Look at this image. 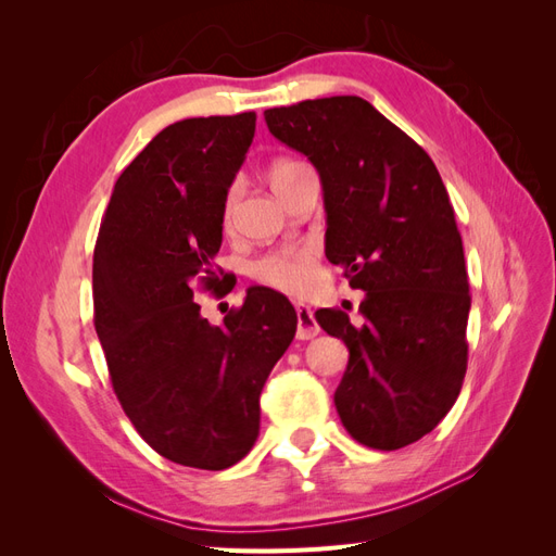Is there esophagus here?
I'll use <instances>...</instances> for the list:
<instances>
[{"label":"esophagus","instance_id":"1","mask_svg":"<svg viewBox=\"0 0 556 556\" xmlns=\"http://www.w3.org/2000/svg\"><path fill=\"white\" fill-rule=\"evenodd\" d=\"M319 333V325L315 323L313 311L306 304H296V339L308 341Z\"/></svg>","mask_w":556,"mask_h":556}]
</instances>
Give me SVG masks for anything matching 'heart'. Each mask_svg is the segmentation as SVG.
I'll use <instances>...</instances> for the list:
<instances>
[{"mask_svg": "<svg viewBox=\"0 0 556 556\" xmlns=\"http://www.w3.org/2000/svg\"><path fill=\"white\" fill-rule=\"evenodd\" d=\"M296 166H301V162H294V160L276 162L271 166V174H268L271 188L282 176L294 172ZM233 206H237V192L229 190V194L225 199V208H223L225 229H229L233 223ZM315 262H317L315 245L294 243V245H285L280 250L268 252V255L255 260L250 266V271L260 282L268 285V288L299 296V294L311 290V285L315 280Z\"/></svg>", "mask_w": 556, "mask_h": 556, "instance_id": "b5f03b06", "label": "heart"}]
</instances>
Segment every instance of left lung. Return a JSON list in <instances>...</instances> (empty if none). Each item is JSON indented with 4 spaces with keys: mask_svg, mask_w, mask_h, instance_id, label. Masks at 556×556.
Instances as JSON below:
<instances>
[{
    "mask_svg": "<svg viewBox=\"0 0 556 556\" xmlns=\"http://www.w3.org/2000/svg\"><path fill=\"white\" fill-rule=\"evenodd\" d=\"M264 117L278 141L313 162L327 260L366 292L362 325L339 308L315 313L350 350L336 410L357 443L406 447L450 413L468 362V274L441 174L362 97L306 99Z\"/></svg>",
    "mask_w": 556,
    "mask_h": 556,
    "instance_id": "8db88e82",
    "label": "left lung"
}]
</instances>
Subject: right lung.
Masks as SVG:
<instances>
[{
  "instance_id": "add662e5",
  "label": "right lung",
  "mask_w": 556,
  "mask_h": 556,
  "mask_svg": "<svg viewBox=\"0 0 556 556\" xmlns=\"http://www.w3.org/2000/svg\"><path fill=\"white\" fill-rule=\"evenodd\" d=\"M255 123L248 111L164 127L117 178L94 245V329L113 392L141 439L180 466L245 457L262 387L296 331L294 306L268 288H250L220 327L194 304V285H220L223 208Z\"/></svg>"
}]
</instances>
